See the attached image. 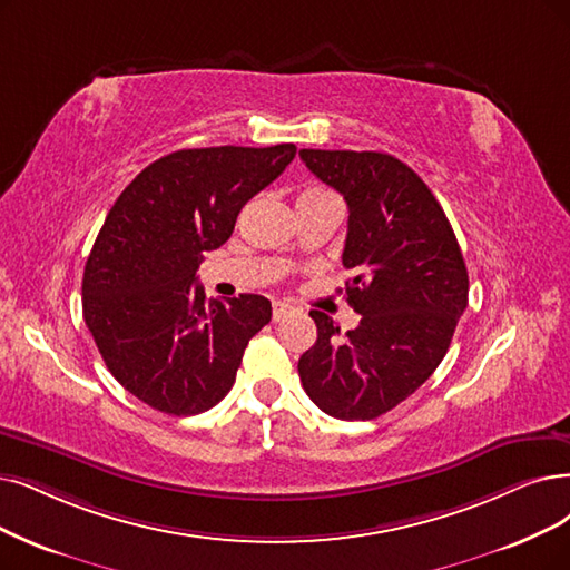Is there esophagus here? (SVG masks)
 <instances>
[{
	"instance_id": "obj_1",
	"label": "esophagus",
	"mask_w": 570,
	"mask_h": 570,
	"mask_svg": "<svg viewBox=\"0 0 570 570\" xmlns=\"http://www.w3.org/2000/svg\"><path fill=\"white\" fill-rule=\"evenodd\" d=\"M292 313V306L283 304V302H273V323H281Z\"/></svg>"
}]
</instances>
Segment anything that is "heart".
<instances>
[{
  "instance_id": "b5f03b06",
  "label": "heart",
  "mask_w": 570,
  "mask_h": 570,
  "mask_svg": "<svg viewBox=\"0 0 570 570\" xmlns=\"http://www.w3.org/2000/svg\"><path fill=\"white\" fill-rule=\"evenodd\" d=\"M325 194H330V191L313 187V189H306V191H302V196H299V198H315V196H325Z\"/></svg>"
}]
</instances>
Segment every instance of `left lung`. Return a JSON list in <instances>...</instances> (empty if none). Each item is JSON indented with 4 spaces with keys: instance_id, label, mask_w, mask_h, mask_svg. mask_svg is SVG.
<instances>
[{
    "instance_id": "obj_1",
    "label": "left lung",
    "mask_w": 570,
    "mask_h": 570,
    "mask_svg": "<svg viewBox=\"0 0 570 570\" xmlns=\"http://www.w3.org/2000/svg\"><path fill=\"white\" fill-rule=\"evenodd\" d=\"M306 168L348 203L346 297L362 321L341 334L311 311L317 341L299 357L306 395L341 421H372L412 395L449 351L468 306V268L425 181L381 151L302 149Z\"/></svg>"
}]
</instances>
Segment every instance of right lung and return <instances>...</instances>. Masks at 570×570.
I'll use <instances>...</instances> for the list:
<instances>
[{
	"instance_id": "add662e5",
	"label": "right lung",
	"mask_w": 570,
	"mask_h": 570,
	"mask_svg": "<svg viewBox=\"0 0 570 570\" xmlns=\"http://www.w3.org/2000/svg\"><path fill=\"white\" fill-rule=\"evenodd\" d=\"M294 154L289 142L173 151L105 217L83 268V321L111 376L156 412H208L232 391L247 341L268 325L266 297L208 302L196 271Z\"/></svg>"
}]
</instances>
